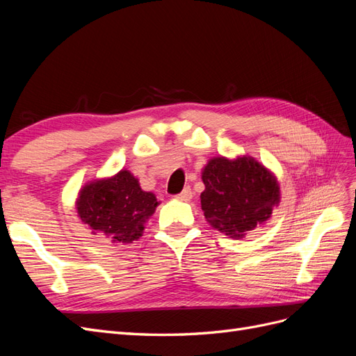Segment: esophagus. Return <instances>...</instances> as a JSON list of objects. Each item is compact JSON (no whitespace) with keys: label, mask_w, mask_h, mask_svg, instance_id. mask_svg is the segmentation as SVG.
Segmentation results:
<instances>
[{"label":"esophagus","mask_w":356,"mask_h":356,"mask_svg":"<svg viewBox=\"0 0 356 356\" xmlns=\"http://www.w3.org/2000/svg\"><path fill=\"white\" fill-rule=\"evenodd\" d=\"M191 196H193V193H191V188L190 187H186L184 190H182L181 193H179V195L177 196L179 200H190L191 199Z\"/></svg>","instance_id":"1"}]
</instances>
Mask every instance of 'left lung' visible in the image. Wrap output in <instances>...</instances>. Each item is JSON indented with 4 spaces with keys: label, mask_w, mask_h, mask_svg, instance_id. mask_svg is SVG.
Wrapping results in <instances>:
<instances>
[{
    "label": "left lung",
    "mask_w": 356,
    "mask_h": 356,
    "mask_svg": "<svg viewBox=\"0 0 356 356\" xmlns=\"http://www.w3.org/2000/svg\"><path fill=\"white\" fill-rule=\"evenodd\" d=\"M202 209L213 229L230 238H243L270 218L279 203V184L251 157H215L202 172Z\"/></svg>",
    "instance_id": "1"
}]
</instances>
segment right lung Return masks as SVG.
Here are the masks:
<instances>
[{"mask_svg": "<svg viewBox=\"0 0 356 356\" xmlns=\"http://www.w3.org/2000/svg\"><path fill=\"white\" fill-rule=\"evenodd\" d=\"M159 204L153 193L143 191L129 170L84 186L77 199L80 220L93 233L110 236L113 242L132 243L143 236L144 222Z\"/></svg>", "mask_w": 356, "mask_h": 356, "instance_id": "1", "label": "right lung"}]
</instances>
